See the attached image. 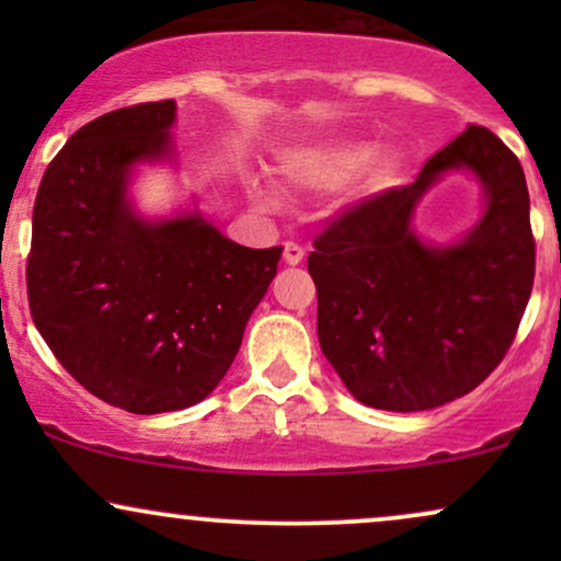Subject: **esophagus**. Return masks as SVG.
<instances>
[{
    "mask_svg": "<svg viewBox=\"0 0 561 561\" xmlns=\"http://www.w3.org/2000/svg\"><path fill=\"white\" fill-rule=\"evenodd\" d=\"M302 255H306V250H302L298 242H285V263H289V266H298Z\"/></svg>",
    "mask_w": 561,
    "mask_h": 561,
    "instance_id": "1",
    "label": "esophagus"
}]
</instances>
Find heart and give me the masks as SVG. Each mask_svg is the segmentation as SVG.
I'll return each instance as SVG.
<instances>
[{"instance_id":"heart-1","label":"heart","mask_w":561,"mask_h":561,"mask_svg":"<svg viewBox=\"0 0 561 561\" xmlns=\"http://www.w3.org/2000/svg\"><path fill=\"white\" fill-rule=\"evenodd\" d=\"M371 147L366 141L353 139H327L311 147L293 152L285 163V173L300 186L327 190V186L343 184L369 160ZM396 171V160L390 156L377 158L371 165V182L385 184Z\"/></svg>"}]
</instances>
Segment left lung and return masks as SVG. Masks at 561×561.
Instances as JSON below:
<instances>
[{
  "label": "left lung",
  "mask_w": 561,
  "mask_h": 561,
  "mask_svg": "<svg viewBox=\"0 0 561 561\" xmlns=\"http://www.w3.org/2000/svg\"><path fill=\"white\" fill-rule=\"evenodd\" d=\"M469 168L486 186V216L465 243L427 249L410 229L424 191ZM319 343L356 401L424 411L467 396L504 362L536 276L530 195L517 156L469 126L409 186L347 205L308 255Z\"/></svg>",
  "instance_id": "obj_1"
}]
</instances>
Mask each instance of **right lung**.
Masks as SVG:
<instances>
[{
	"label": "right lung",
	"instance_id": "right-lung-1",
	"mask_svg": "<svg viewBox=\"0 0 561 561\" xmlns=\"http://www.w3.org/2000/svg\"><path fill=\"white\" fill-rule=\"evenodd\" d=\"M176 102L81 126L44 171L25 287L36 330L76 382L131 414L195 405L221 382L282 248L227 240L199 214L147 224L126 203L139 160L171 152Z\"/></svg>",
	"mask_w": 561,
	"mask_h": 561
}]
</instances>
